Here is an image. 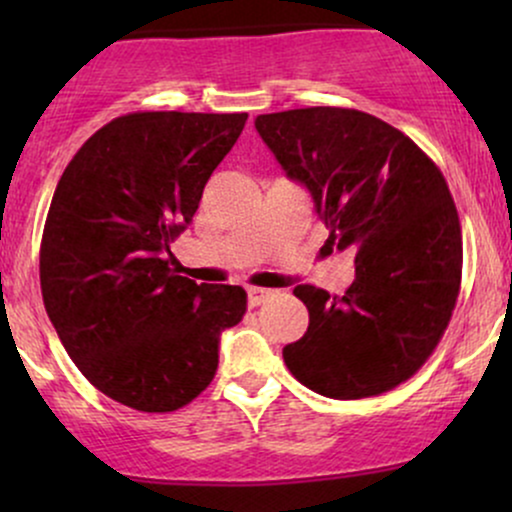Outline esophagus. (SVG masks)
<instances>
[{
  "label": "esophagus",
  "mask_w": 512,
  "mask_h": 512,
  "mask_svg": "<svg viewBox=\"0 0 512 512\" xmlns=\"http://www.w3.org/2000/svg\"><path fill=\"white\" fill-rule=\"evenodd\" d=\"M272 296H274V291L262 289V286H248V305H250V308H257V305L269 301Z\"/></svg>",
  "instance_id": "1"
}]
</instances>
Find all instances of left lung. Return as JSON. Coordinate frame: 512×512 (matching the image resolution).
I'll return each instance as SVG.
<instances>
[{
  "label": "left lung",
  "instance_id": "8db88e82",
  "mask_svg": "<svg viewBox=\"0 0 512 512\" xmlns=\"http://www.w3.org/2000/svg\"><path fill=\"white\" fill-rule=\"evenodd\" d=\"M286 175L308 187L356 279L344 296L301 284L308 332L284 346L291 375L332 399L395 390L436 351L460 296L462 228L443 173L407 134L351 108L255 120Z\"/></svg>",
  "mask_w": 512,
  "mask_h": 512
}]
</instances>
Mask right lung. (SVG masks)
<instances>
[{
  "label": "right lung",
  "instance_id": "obj_1",
  "mask_svg": "<svg viewBox=\"0 0 512 512\" xmlns=\"http://www.w3.org/2000/svg\"><path fill=\"white\" fill-rule=\"evenodd\" d=\"M248 113L139 110L88 137L64 168L40 240V289L93 387L146 414L182 409L219 368V337L248 310L240 286L173 269L204 185Z\"/></svg>",
  "mask_w": 512,
  "mask_h": 512
}]
</instances>
